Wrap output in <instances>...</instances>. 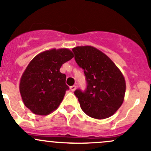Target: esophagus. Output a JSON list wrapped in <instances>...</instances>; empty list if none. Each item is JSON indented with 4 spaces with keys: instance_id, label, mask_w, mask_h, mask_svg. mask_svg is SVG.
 Instances as JSON below:
<instances>
[{
    "instance_id": "obj_1",
    "label": "esophagus",
    "mask_w": 151,
    "mask_h": 151,
    "mask_svg": "<svg viewBox=\"0 0 151 151\" xmlns=\"http://www.w3.org/2000/svg\"><path fill=\"white\" fill-rule=\"evenodd\" d=\"M76 88H77V86H76V85H73V86L70 87V90L72 91H75L76 89Z\"/></svg>"
}]
</instances>
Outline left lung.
Masks as SVG:
<instances>
[{
  "label": "left lung",
  "instance_id": "8db88e82",
  "mask_svg": "<svg viewBox=\"0 0 151 151\" xmlns=\"http://www.w3.org/2000/svg\"><path fill=\"white\" fill-rule=\"evenodd\" d=\"M75 60L83 68L87 88L75 91L81 108L87 116L104 119L113 116L124 100L126 81L115 63L103 52L91 46L73 49Z\"/></svg>",
  "mask_w": 151,
  "mask_h": 151
}]
</instances>
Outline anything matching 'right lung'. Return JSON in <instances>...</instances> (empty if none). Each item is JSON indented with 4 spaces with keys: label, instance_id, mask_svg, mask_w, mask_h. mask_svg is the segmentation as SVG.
Listing matches in <instances>:
<instances>
[{
    "label": "right lung",
    "instance_id": "add662e5",
    "mask_svg": "<svg viewBox=\"0 0 151 151\" xmlns=\"http://www.w3.org/2000/svg\"><path fill=\"white\" fill-rule=\"evenodd\" d=\"M74 57L70 49H52L37 54L22 75L19 92L34 114L46 116L57 109L69 87L60 68Z\"/></svg>",
    "mask_w": 151,
    "mask_h": 151
}]
</instances>
